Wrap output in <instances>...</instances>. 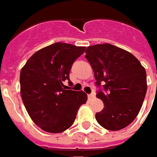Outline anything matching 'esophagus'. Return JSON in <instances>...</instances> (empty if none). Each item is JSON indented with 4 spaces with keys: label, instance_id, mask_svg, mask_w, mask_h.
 Instances as JSON below:
<instances>
[{
    "label": "esophagus",
    "instance_id": "esophagus-1",
    "mask_svg": "<svg viewBox=\"0 0 157 157\" xmlns=\"http://www.w3.org/2000/svg\"><path fill=\"white\" fill-rule=\"evenodd\" d=\"M95 97V94L94 93H91V94H88V98L89 100H91V99H94Z\"/></svg>",
    "mask_w": 157,
    "mask_h": 157
}]
</instances>
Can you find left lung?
<instances>
[{
	"instance_id": "left-lung-1",
	"label": "left lung",
	"mask_w": 157,
	"mask_h": 157,
	"mask_svg": "<svg viewBox=\"0 0 157 157\" xmlns=\"http://www.w3.org/2000/svg\"><path fill=\"white\" fill-rule=\"evenodd\" d=\"M85 53L98 87L96 97L105 106L95 119L105 129H123L140 111L147 91L145 69L130 52L111 44L88 46Z\"/></svg>"
}]
</instances>
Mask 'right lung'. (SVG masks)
Returning a JSON list of instances; mask_svg holds the SVG:
<instances>
[{
    "mask_svg": "<svg viewBox=\"0 0 157 157\" xmlns=\"http://www.w3.org/2000/svg\"><path fill=\"white\" fill-rule=\"evenodd\" d=\"M85 51L57 42L34 53L20 73V91L24 106L34 123L49 133H61L73 125L78 110L87 101L84 91L66 90L72 83L70 70Z\"/></svg>",
    "mask_w": 157,
    "mask_h": 157,
    "instance_id": "right-lung-1",
    "label": "right lung"
}]
</instances>
